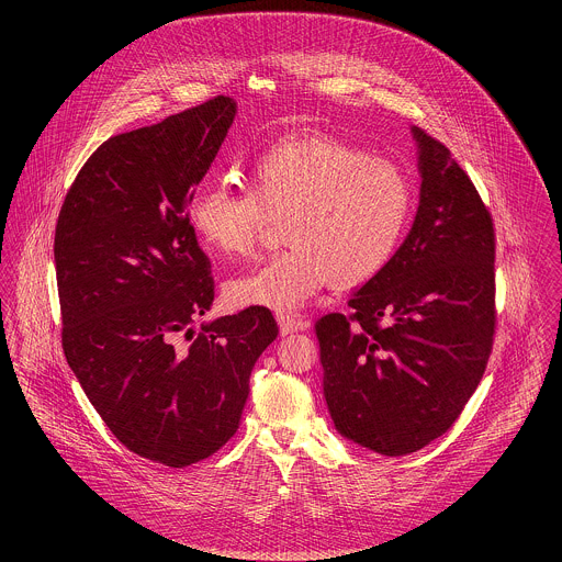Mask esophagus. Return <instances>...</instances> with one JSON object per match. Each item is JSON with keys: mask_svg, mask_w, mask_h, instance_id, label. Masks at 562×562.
Masks as SVG:
<instances>
[{"mask_svg": "<svg viewBox=\"0 0 562 562\" xmlns=\"http://www.w3.org/2000/svg\"><path fill=\"white\" fill-rule=\"evenodd\" d=\"M277 322H279V330L281 335H290V333H296V330H305L310 326V322L305 318H299L294 314H277Z\"/></svg>", "mask_w": 562, "mask_h": 562, "instance_id": "34e87169", "label": "esophagus"}]
</instances>
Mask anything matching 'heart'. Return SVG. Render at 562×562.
Instances as JSON below:
<instances>
[{"label":"heart","instance_id":"obj_1","mask_svg":"<svg viewBox=\"0 0 562 562\" xmlns=\"http://www.w3.org/2000/svg\"><path fill=\"white\" fill-rule=\"evenodd\" d=\"M413 183L401 164L326 136L266 149L250 186L203 181L186 216L199 241L223 255L255 250L268 218L285 216L288 246L225 288L232 307L294 312L330 279L352 288L396 255L413 218Z\"/></svg>","mask_w":562,"mask_h":562}]
</instances>
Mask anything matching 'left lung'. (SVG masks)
Listing matches in <instances>:
<instances>
[{
	"instance_id": "left-lung-1",
	"label": "left lung",
	"mask_w": 562,
	"mask_h": 562,
	"mask_svg": "<svg viewBox=\"0 0 562 562\" xmlns=\"http://www.w3.org/2000/svg\"><path fill=\"white\" fill-rule=\"evenodd\" d=\"M411 132L422 177L413 227L350 296V316L316 322L337 432L385 457L417 452L457 422L495 333L491 214L450 149Z\"/></svg>"
}]
</instances>
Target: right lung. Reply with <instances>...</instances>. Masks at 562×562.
<instances>
[{
    "label": "right lung",
    "instance_id": "add662e5",
    "mask_svg": "<svg viewBox=\"0 0 562 562\" xmlns=\"http://www.w3.org/2000/svg\"><path fill=\"white\" fill-rule=\"evenodd\" d=\"M236 108L218 94L108 138L56 225L65 357L112 435L166 468L203 461L236 435L250 370L279 333L263 307L194 330L214 279L186 207Z\"/></svg>",
    "mask_w": 562,
    "mask_h": 562
}]
</instances>
